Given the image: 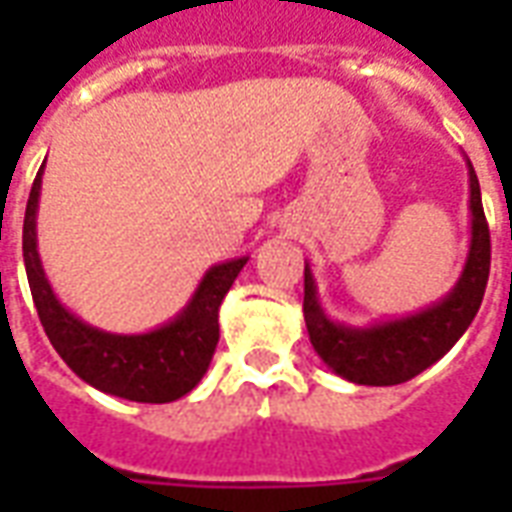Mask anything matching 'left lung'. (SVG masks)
I'll return each instance as SVG.
<instances>
[{
	"instance_id": "1",
	"label": "left lung",
	"mask_w": 512,
	"mask_h": 512,
	"mask_svg": "<svg viewBox=\"0 0 512 512\" xmlns=\"http://www.w3.org/2000/svg\"><path fill=\"white\" fill-rule=\"evenodd\" d=\"M469 169V252L458 282L447 296L411 315L389 321L351 326L326 315L312 277L310 263H304V321L310 343L323 365L345 381L362 386H395L422 370L436 365L441 356L458 343L472 326L483 304L488 268H491V235L485 224L480 183Z\"/></svg>"
}]
</instances>
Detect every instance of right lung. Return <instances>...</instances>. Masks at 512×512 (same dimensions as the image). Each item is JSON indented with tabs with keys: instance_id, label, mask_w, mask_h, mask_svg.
I'll return each mask as SVG.
<instances>
[{
	"instance_id": "1",
	"label": "right lung",
	"mask_w": 512,
	"mask_h": 512,
	"mask_svg": "<svg viewBox=\"0 0 512 512\" xmlns=\"http://www.w3.org/2000/svg\"><path fill=\"white\" fill-rule=\"evenodd\" d=\"M43 167L32 183L24 213V266L38 318L54 351L84 384L106 395L136 403H172L189 395L208 373L219 343V307L249 257H233L208 268L189 304L150 332L117 334L98 329L57 299L40 263L38 205Z\"/></svg>"
}]
</instances>
